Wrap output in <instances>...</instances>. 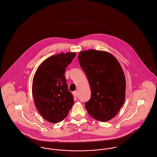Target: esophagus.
<instances>
[{
    "label": "esophagus",
    "mask_w": 157,
    "mask_h": 157,
    "mask_svg": "<svg viewBox=\"0 0 157 157\" xmlns=\"http://www.w3.org/2000/svg\"><path fill=\"white\" fill-rule=\"evenodd\" d=\"M77 94H78L77 91H75V92H73V96H74L75 99H77Z\"/></svg>",
    "instance_id": "34e87169"
}]
</instances>
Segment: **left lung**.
Returning a JSON list of instances; mask_svg holds the SVG:
<instances>
[{"label":"left lung","instance_id":"8db88e82","mask_svg":"<svg viewBox=\"0 0 157 157\" xmlns=\"http://www.w3.org/2000/svg\"><path fill=\"white\" fill-rule=\"evenodd\" d=\"M78 60L91 89L86 110L99 121L112 120L125 101V75L120 63L110 53L95 50L80 52Z\"/></svg>","mask_w":157,"mask_h":157}]
</instances>
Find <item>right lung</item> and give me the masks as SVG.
<instances>
[{
    "instance_id": "1",
    "label": "right lung",
    "mask_w": 157,
    "mask_h": 157,
    "mask_svg": "<svg viewBox=\"0 0 157 157\" xmlns=\"http://www.w3.org/2000/svg\"><path fill=\"white\" fill-rule=\"evenodd\" d=\"M75 56V52L52 56L40 63L34 75L32 94L34 104L40 115L50 123L62 121L74 104L65 71Z\"/></svg>"
}]
</instances>
